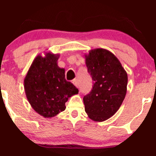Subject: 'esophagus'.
<instances>
[{"mask_svg":"<svg viewBox=\"0 0 156 156\" xmlns=\"http://www.w3.org/2000/svg\"><path fill=\"white\" fill-rule=\"evenodd\" d=\"M72 83H73V84H74V85L76 86V87H79V83H78V80H77L76 79H74V80H73V81H72Z\"/></svg>","mask_w":156,"mask_h":156,"instance_id":"esophagus-1","label":"esophagus"}]
</instances>
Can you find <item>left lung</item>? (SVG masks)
Segmentation results:
<instances>
[{
	"label": "left lung",
	"instance_id": "8db88e82",
	"mask_svg": "<svg viewBox=\"0 0 156 156\" xmlns=\"http://www.w3.org/2000/svg\"><path fill=\"white\" fill-rule=\"evenodd\" d=\"M92 89L83 97L85 112L92 120L103 122L121 106L127 92L128 74L119 59L104 48H96L84 55Z\"/></svg>",
	"mask_w": 156,
	"mask_h": 156
}]
</instances>
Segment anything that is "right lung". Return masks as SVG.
<instances>
[{
  "mask_svg": "<svg viewBox=\"0 0 156 156\" xmlns=\"http://www.w3.org/2000/svg\"><path fill=\"white\" fill-rule=\"evenodd\" d=\"M60 55L48 51L34 59L24 78V89L30 105L44 118L65 110V103L78 89L65 79V69L58 66Z\"/></svg>",
  "mask_w": 156,
  "mask_h": 156,
  "instance_id": "right-lung-1",
  "label": "right lung"
}]
</instances>
